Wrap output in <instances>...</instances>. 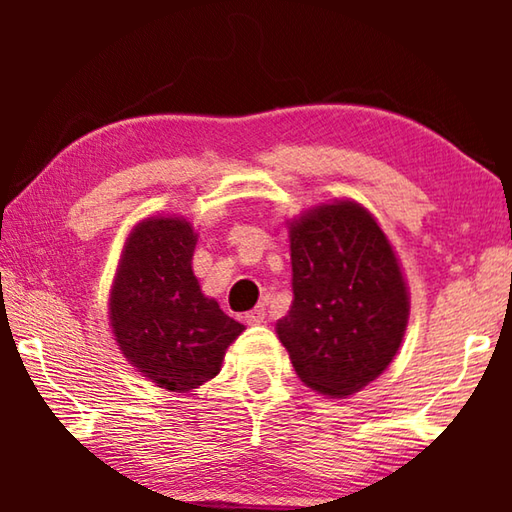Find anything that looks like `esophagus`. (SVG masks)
Listing matches in <instances>:
<instances>
[{
    "label": "esophagus",
    "instance_id": "obj_1",
    "mask_svg": "<svg viewBox=\"0 0 512 512\" xmlns=\"http://www.w3.org/2000/svg\"><path fill=\"white\" fill-rule=\"evenodd\" d=\"M264 318H266V309L259 305V307H255V309H250L248 314L244 316V320L248 325H259V323H264Z\"/></svg>",
    "mask_w": 512,
    "mask_h": 512
}]
</instances>
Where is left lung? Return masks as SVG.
Wrapping results in <instances>:
<instances>
[{
  "mask_svg": "<svg viewBox=\"0 0 512 512\" xmlns=\"http://www.w3.org/2000/svg\"><path fill=\"white\" fill-rule=\"evenodd\" d=\"M293 302L277 336L296 375L345 397L377 379L400 348L409 293L372 214L339 201L291 223Z\"/></svg>",
  "mask_w": 512,
  "mask_h": 512,
  "instance_id": "left-lung-1",
  "label": "left lung"
}]
</instances>
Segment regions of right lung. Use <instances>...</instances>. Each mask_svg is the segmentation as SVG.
Masks as SVG:
<instances>
[{"mask_svg": "<svg viewBox=\"0 0 512 512\" xmlns=\"http://www.w3.org/2000/svg\"><path fill=\"white\" fill-rule=\"evenodd\" d=\"M196 232L185 219L135 225L110 293L119 350L160 388L185 393L219 375L225 348L244 325L205 298L192 271Z\"/></svg>", "mask_w": 512, "mask_h": 512, "instance_id": "obj_1", "label": "right lung"}]
</instances>
